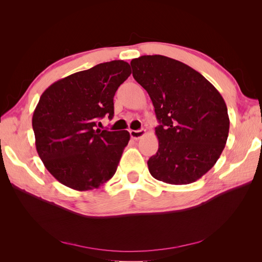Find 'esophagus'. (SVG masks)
<instances>
[{"instance_id": "esophagus-1", "label": "esophagus", "mask_w": 262, "mask_h": 262, "mask_svg": "<svg viewBox=\"0 0 262 262\" xmlns=\"http://www.w3.org/2000/svg\"><path fill=\"white\" fill-rule=\"evenodd\" d=\"M145 134V130L141 129V130H130V136L132 139L138 140L141 139Z\"/></svg>"}]
</instances>
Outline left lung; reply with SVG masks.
I'll list each match as a JSON object with an SVG mask.
<instances>
[{
	"mask_svg": "<svg viewBox=\"0 0 262 262\" xmlns=\"http://www.w3.org/2000/svg\"><path fill=\"white\" fill-rule=\"evenodd\" d=\"M131 67L160 122L158 149L147 161L150 175L170 185L194 182L225 147L229 119L223 97L203 75L171 58L142 55Z\"/></svg>",
	"mask_w": 262,
	"mask_h": 262,
	"instance_id": "left-lung-1",
	"label": "left lung"
}]
</instances>
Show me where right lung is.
Instances as JSON below:
<instances>
[{"instance_id":"1","label":"right lung","mask_w":262,"mask_h":262,"mask_svg":"<svg viewBox=\"0 0 262 262\" xmlns=\"http://www.w3.org/2000/svg\"><path fill=\"white\" fill-rule=\"evenodd\" d=\"M130 74L129 63L115 60L71 74L42 93L33 115L36 148L62 185L85 191L115 175L130 133L96 126L106 115L114 117V96Z\"/></svg>"}]
</instances>
